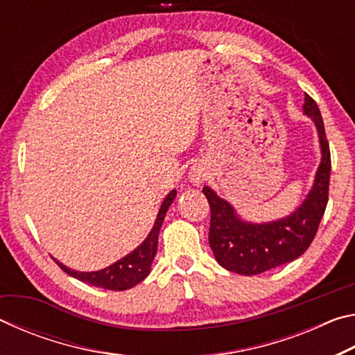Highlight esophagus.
<instances>
[{"mask_svg":"<svg viewBox=\"0 0 355 355\" xmlns=\"http://www.w3.org/2000/svg\"><path fill=\"white\" fill-rule=\"evenodd\" d=\"M203 180H205V175H203V172H200V171L191 172V182L194 183V184H200Z\"/></svg>","mask_w":355,"mask_h":355,"instance_id":"1","label":"esophagus"}]
</instances>
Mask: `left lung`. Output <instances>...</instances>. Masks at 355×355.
Returning <instances> with one entry per match:
<instances>
[{
	"label": "left lung",
	"instance_id": "1",
	"mask_svg": "<svg viewBox=\"0 0 355 355\" xmlns=\"http://www.w3.org/2000/svg\"><path fill=\"white\" fill-rule=\"evenodd\" d=\"M302 110L316 125L321 163L307 197L290 216L252 224L239 218L235 208L211 188L203 186L202 192L211 208L209 248L216 261L227 271L243 275L261 274L296 260L313 241L329 200L330 150L320 107L309 94H305Z\"/></svg>",
	"mask_w": 355,
	"mask_h": 355
}]
</instances>
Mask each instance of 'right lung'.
I'll return each instance as SVG.
<instances>
[{"mask_svg":"<svg viewBox=\"0 0 355 355\" xmlns=\"http://www.w3.org/2000/svg\"><path fill=\"white\" fill-rule=\"evenodd\" d=\"M175 197H177L175 189L167 194L164 202L161 203V208L158 211V216H156L153 228L150 230L148 236L144 239V243L139 245V248H136L133 252H130L127 257L120 258L119 261L112 263L111 266L100 269V271H94V272H80L67 268L62 263H59L56 258H53V260L59 264V268H61L64 272H67L69 275H71V277L84 282V284L94 285L97 288H105V290H112V291H125L128 290V288H133L135 285L141 284V282L150 274V266H152L153 258L156 255V249H158L159 228L163 225L164 216Z\"/></svg>","mask_w":355,"mask_h":355,"instance_id":"1","label":"right lung"}]
</instances>
